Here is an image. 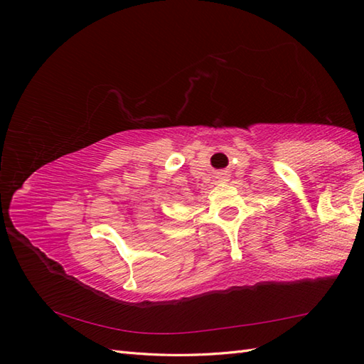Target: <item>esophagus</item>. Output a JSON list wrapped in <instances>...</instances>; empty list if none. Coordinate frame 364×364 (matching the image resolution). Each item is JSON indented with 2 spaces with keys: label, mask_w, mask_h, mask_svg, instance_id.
<instances>
[{
  "label": "esophagus",
  "mask_w": 364,
  "mask_h": 364,
  "mask_svg": "<svg viewBox=\"0 0 364 364\" xmlns=\"http://www.w3.org/2000/svg\"><path fill=\"white\" fill-rule=\"evenodd\" d=\"M218 178H219V181H228L230 175H228L227 172H220V173L218 175Z\"/></svg>",
  "instance_id": "obj_1"
}]
</instances>
